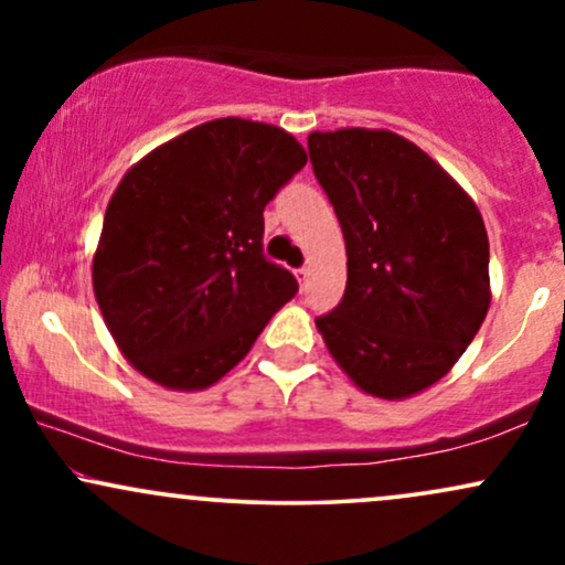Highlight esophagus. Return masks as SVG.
<instances>
[{
    "mask_svg": "<svg viewBox=\"0 0 565 565\" xmlns=\"http://www.w3.org/2000/svg\"><path fill=\"white\" fill-rule=\"evenodd\" d=\"M295 276H297V281H300V287L305 289V284H308V276H310V270L305 268V265H302V268H297V270H295Z\"/></svg>",
    "mask_w": 565,
    "mask_h": 565,
    "instance_id": "1",
    "label": "esophagus"
}]
</instances>
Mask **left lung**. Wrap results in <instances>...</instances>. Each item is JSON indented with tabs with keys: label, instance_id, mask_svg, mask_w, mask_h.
Returning a JSON list of instances; mask_svg holds the SVG:
<instances>
[{
	"label": "left lung",
	"instance_id": "1",
	"mask_svg": "<svg viewBox=\"0 0 565 565\" xmlns=\"http://www.w3.org/2000/svg\"><path fill=\"white\" fill-rule=\"evenodd\" d=\"M308 153L348 249L345 295L316 319L361 391L408 398L457 364L489 310V236L476 201L387 129L310 132Z\"/></svg>",
	"mask_w": 565,
	"mask_h": 565
}]
</instances>
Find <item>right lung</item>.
I'll return each instance as SVG.
<instances>
[{
	"label": "right lung",
	"instance_id": "add662e5",
	"mask_svg": "<svg viewBox=\"0 0 565 565\" xmlns=\"http://www.w3.org/2000/svg\"><path fill=\"white\" fill-rule=\"evenodd\" d=\"M305 161L284 129L228 116L164 142L121 178L93 287L140 374L172 391L215 385L297 295V278L263 255V212Z\"/></svg>",
	"mask_w": 565,
	"mask_h": 565
}]
</instances>
